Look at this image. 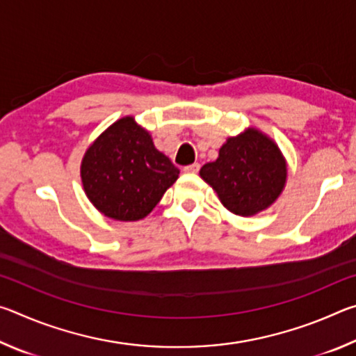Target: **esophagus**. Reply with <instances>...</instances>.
<instances>
[{
    "mask_svg": "<svg viewBox=\"0 0 356 356\" xmlns=\"http://www.w3.org/2000/svg\"><path fill=\"white\" fill-rule=\"evenodd\" d=\"M200 168H201V165H200V163H191V165H188V166H185V168H184V171H185V172L196 174L197 171H200Z\"/></svg>",
    "mask_w": 356,
    "mask_h": 356,
    "instance_id": "esophagus-1",
    "label": "esophagus"
}]
</instances>
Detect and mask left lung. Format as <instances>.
<instances>
[{
  "instance_id": "1",
  "label": "left lung",
  "mask_w": 356,
  "mask_h": 356,
  "mask_svg": "<svg viewBox=\"0 0 356 356\" xmlns=\"http://www.w3.org/2000/svg\"><path fill=\"white\" fill-rule=\"evenodd\" d=\"M201 177L232 213L250 216L272 206L286 182V161L276 144L254 129L229 138Z\"/></svg>"
}]
</instances>
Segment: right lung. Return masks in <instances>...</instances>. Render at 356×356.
Wrapping results in <instances>:
<instances>
[{"label": "right lung", "mask_w": 356, "mask_h": 356, "mask_svg": "<svg viewBox=\"0 0 356 356\" xmlns=\"http://www.w3.org/2000/svg\"><path fill=\"white\" fill-rule=\"evenodd\" d=\"M177 177V168L155 149L152 138L134 118L114 122L88 149L81 163L89 201L120 221L149 215Z\"/></svg>", "instance_id": "obj_1"}]
</instances>
